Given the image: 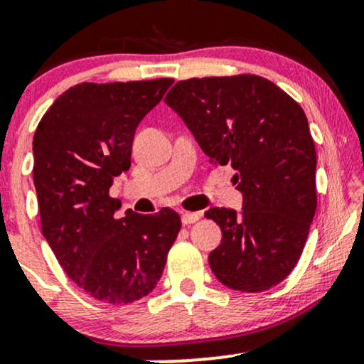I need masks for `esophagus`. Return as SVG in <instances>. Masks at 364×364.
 <instances>
[{"label":"esophagus","instance_id":"1","mask_svg":"<svg viewBox=\"0 0 364 364\" xmlns=\"http://www.w3.org/2000/svg\"><path fill=\"white\" fill-rule=\"evenodd\" d=\"M200 219L198 212H181V223L188 225V224H193L196 220Z\"/></svg>","mask_w":364,"mask_h":364}]
</instances>
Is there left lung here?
I'll return each instance as SVG.
<instances>
[{"label":"left lung","mask_w":364,"mask_h":364,"mask_svg":"<svg viewBox=\"0 0 364 364\" xmlns=\"http://www.w3.org/2000/svg\"><path fill=\"white\" fill-rule=\"evenodd\" d=\"M164 102L212 164L236 169L243 208L205 212L223 231L212 272L235 291L277 286L301 257L316 210V152L301 106L258 75L181 80Z\"/></svg>","instance_id":"obj_1"}]
</instances>
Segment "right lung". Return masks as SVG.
<instances>
[{
    "instance_id": "1",
    "label": "right lung",
    "mask_w": 364,
    "mask_h": 364,
    "mask_svg": "<svg viewBox=\"0 0 364 364\" xmlns=\"http://www.w3.org/2000/svg\"><path fill=\"white\" fill-rule=\"evenodd\" d=\"M171 78L78 83L36 129L34 185L43 235L68 277L109 304L139 301L157 286L181 219L132 208L118 219L116 176L132 166L136 127L164 97Z\"/></svg>"
}]
</instances>
